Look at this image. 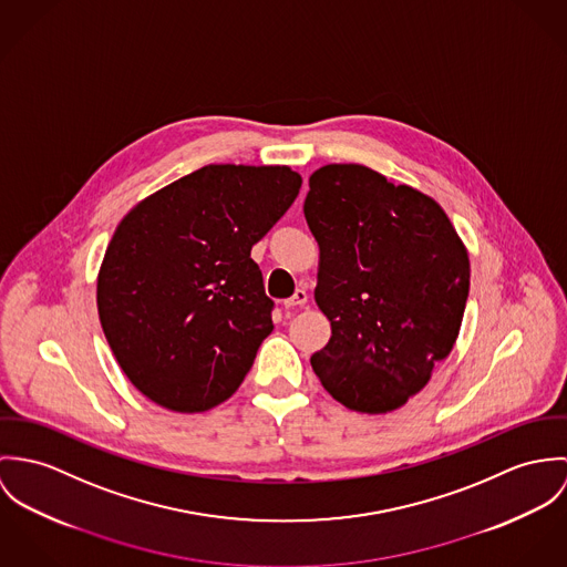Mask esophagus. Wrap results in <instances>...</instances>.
I'll return each mask as SVG.
<instances>
[{"instance_id": "esophagus-1", "label": "esophagus", "mask_w": 567, "mask_h": 567, "mask_svg": "<svg viewBox=\"0 0 567 567\" xmlns=\"http://www.w3.org/2000/svg\"><path fill=\"white\" fill-rule=\"evenodd\" d=\"M307 300H309V296H307V291L305 289H298L289 300H285L282 305H285V309H296V307H302V305H307Z\"/></svg>"}]
</instances>
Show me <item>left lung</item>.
Returning <instances> with one entry per match:
<instances>
[{
    "label": "left lung",
    "mask_w": 567,
    "mask_h": 567,
    "mask_svg": "<svg viewBox=\"0 0 567 567\" xmlns=\"http://www.w3.org/2000/svg\"><path fill=\"white\" fill-rule=\"evenodd\" d=\"M309 187L315 302L332 328L313 372L352 411H395L452 352L470 293L467 250L433 197L370 167L326 165Z\"/></svg>",
    "instance_id": "1"
}]
</instances>
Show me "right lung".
<instances>
[{
    "label": "right lung",
    "mask_w": 567,
    "mask_h": 567,
    "mask_svg": "<svg viewBox=\"0 0 567 567\" xmlns=\"http://www.w3.org/2000/svg\"><path fill=\"white\" fill-rule=\"evenodd\" d=\"M300 187L289 167L206 165L122 219L97 311L120 368L152 402L199 413L239 389L274 330L250 252Z\"/></svg>",
    "instance_id": "obj_1"
}]
</instances>
